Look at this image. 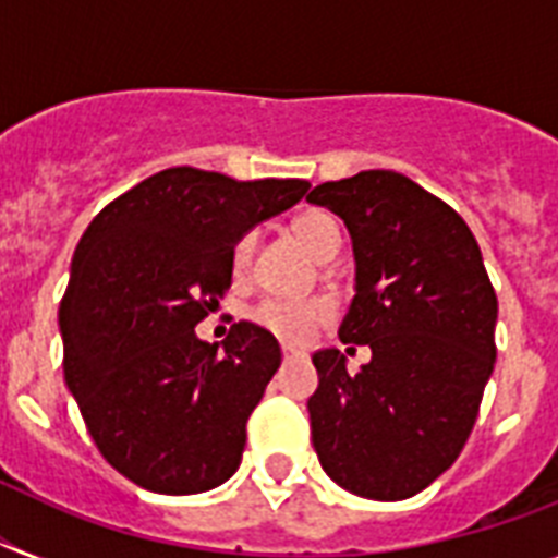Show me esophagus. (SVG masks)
Instances as JSON below:
<instances>
[{"mask_svg": "<svg viewBox=\"0 0 558 558\" xmlns=\"http://www.w3.org/2000/svg\"><path fill=\"white\" fill-rule=\"evenodd\" d=\"M283 357H287V360H292V357H303V351L292 349V345H283Z\"/></svg>", "mask_w": 558, "mask_h": 558, "instance_id": "1", "label": "esophagus"}]
</instances>
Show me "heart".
Instances as JSON below:
<instances>
[{
	"label": "heart",
	"mask_w": 558,
	"mask_h": 558,
	"mask_svg": "<svg viewBox=\"0 0 558 558\" xmlns=\"http://www.w3.org/2000/svg\"><path fill=\"white\" fill-rule=\"evenodd\" d=\"M294 238L306 246L317 260H329L340 250V227L329 213L323 209H306L292 221ZM252 252H255V238L241 235L232 246V271L235 278H243L252 266ZM335 315V306L323 298H306V301H294V298H269V301L257 303L252 308V320L264 326L287 343H306L308 337L320 329L323 323H329Z\"/></svg>",
	"instance_id": "b5f03b06"
}]
</instances>
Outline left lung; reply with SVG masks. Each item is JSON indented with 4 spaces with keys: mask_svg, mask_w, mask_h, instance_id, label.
<instances>
[{
    "mask_svg": "<svg viewBox=\"0 0 558 558\" xmlns=\"http://www.w3.org/2000/svg\"><path fill=\"white\" fill-rule=\"evenodd\" d=\"M343 218L354 298L340 340L372 349L349 374L337 349L312 354L308 397L323 471L351 494L397 502L460 457L496 363V292L468 223L446 201L391 170L308 192Z\"/></svg>",
    "mask_w": 558,
    "mask_h": 558,
    "instance_id": "8db88e82",
    "label": "left lung"
}]
</instances>
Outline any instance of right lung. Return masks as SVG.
I'll return each mask as SVG.
<instances>
[{
  "instance_id": "add662e5",
  "label": "right lung",
  "mask_w": 558,
  "mask_h": 558,
  "mask_svg": "<svg viewBox=\"0 0 558 558\" xmlns=\"http://www.w3.org/2000/svg\"><path fill=\"white\" fill-rule=\"evenodd\" d=\"M308 192L301 178L235 181L170 167L110 201L70 264L59 306L64 383L101 457L153 494L218 488L280 366L250 320L223 349L195 335L232 283V246Z\"/></svg>"
}]
</instances>
